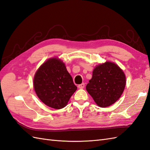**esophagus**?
Listing matches in <instances>:
<instances>
[{
	"label": "esophagus",
	"instance_id": "esophagus-1",
	"mask_svg": "<svg viewBox=\"0 0 150 150\" xmlns=\"http://www.w3.org/2000/svg\"><path fill=\"white\" fill-rule=\"evenodd\" d=\"M84 86H85V83H81V84H79L78 86V88L79 89H83V88H84Z\"/></svg>",
	"mask_w": 150,
	"mask_h": 150
}]
</instances>
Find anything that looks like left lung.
<instances>
[{
	"mask_svg": "<svg viewBox=\"0 0 150 150\" xmlns=\"http://www.w3.org/2000/svg\"><path fill=\"white\" fill-rule=\"evenodd\" d=\"M126 85L124 72L114 62L96 66L86 90L100 107L112 105L120 98Z\"/></svg>",
	"mask_w": 150,
	"mask_h": 150,
	"instance_id": "1",
	"label": "left lung"
}]
</instances>
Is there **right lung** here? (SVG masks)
I'll list each match as a JSON object with an SVG mask.
<instances>
[{
	"instance_id": "add662e5",
	"label": "right lung",
	"mask_w": 150,
	"mask_h": 150,
	"mask_svg": "<svg viewBox=\"0 0 150 150\" xmlns=\"http://www.w3.org/2000/svg\"><path fill=\"white\" fill-rule=\"evenodd\" d=\"M34 88L41 102L55 109L67 105L77 89L64 62L54 57L48 59L37 70Z\"/></svg>"
}]
</instances>
